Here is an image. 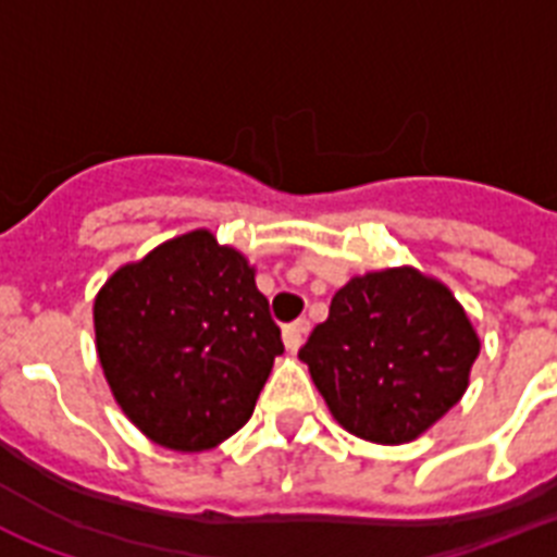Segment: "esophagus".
Wrapping results in <instances>:
<instances>
[{
	"label": "esophagus",
	"instance_id": "obj_1",
	"mask_svg": "<svg viewBox=\"0 0 557 557\" xmlns=\"http://www.w3.org/2000/svg\"><path fill=\"white\" fill-rule=\"evenodd\" d=\"M306 332H309V321H306V318H297L295 323L283 326V344H286V349H292V352L300 349Z\"/></svg>",
	"mask_w": 557,
	"mask_h": 557
}]
</instances>
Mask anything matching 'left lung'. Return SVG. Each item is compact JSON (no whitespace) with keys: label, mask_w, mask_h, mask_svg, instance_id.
<instances>
[{"label":"left lung","mask_w":557,"mask_h":557,"mask_svg":"<svg viewBox=\"0 0 557 557\" xmlns=\"http://www.w3.org/2000/svg\"><path fill=\"white\" fill-rule=\"evenodd\" d=\"M476 356L462 304L413 265L349 280L300 349L335 422L379 445H405L440 422L468 389Z\"/></svg>","instance_id":"8db88e82"}]
</instances>
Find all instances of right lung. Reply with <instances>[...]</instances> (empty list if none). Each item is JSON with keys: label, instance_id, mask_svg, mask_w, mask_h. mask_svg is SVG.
<instances>
[{"label": "right lung", "instance_id": "obj_1", "mask_svg": "<svg viewBox=\"0 0 557 557\" xmlns=\"http://www.w3.org/2000/svg\"><path fill=\"white\" fill-rule=\"evenodd\" d=\"M95 347L117 407L161 448H216L283 356L253 265L196 227L126 262L95 297Z\"/></svg>", "mask_w": 557, "mask_h": 557}]
</instances>
